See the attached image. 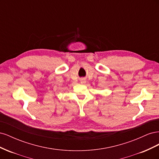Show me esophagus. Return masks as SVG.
Listing matches in <instances>:
<instances>
[{"label":"esophagus","instance_id":"obj_1","mask_svg":"<svg viewBox=\"0 0 159 159\" xmlns=\"http://www.w3.org/2000/svg\"><path fill=\"white\" fill-rule=\"evenodd\" d=\"M80 81H81V83H82V84L85 83V81H86V80L85 79H81Z\"/></svg>","mask_w":159,"mask_h":159}]
</instances>
